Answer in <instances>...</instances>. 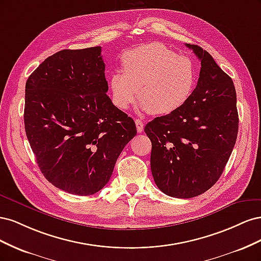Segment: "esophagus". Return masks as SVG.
<instances>
[{
	"label": "esophagus",
	"mask_w": 261,
	"mask_h": 261,
	"mask_svg": "<svg viewBox=\"0 0 261 261\" xmlns=\"http://www.w3.org/2000/svg\"><path fill=\"white\" fill-rule=\"evenodd\" d=\"M135 123H136L137 132H138V133H143V132H144V123H143V121L139 120V118H136Z\"/></svg>",
	"instance_id": "1"
}]
</instances>
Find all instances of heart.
<instances>
[{
  "instance_id": "heart-1",
  "label": "heart",
  "mask_w": 261,
  "mask_h": 261,
  "mask_svg": "<svg viewBox=\"0 0 261 261\" xmlns=\"http://www.w3.org/2000/svg\"><path fill=\"white\" fill-rule=\"evenodd\" d=\"M123 72L110 77L113 105L127 110L139 100L145 110L165 115L183 107L197 83V66L188 57L178 55L159 42L139 45L122 55Z\"/></svg>"
}]
</instances>
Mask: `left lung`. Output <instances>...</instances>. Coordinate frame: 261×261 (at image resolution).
<instances>
[{
  "label": "left lung",
  "mask_w": 261,
  "mask_h": 261,
  "mask_svg": "<svg viewBox=\"0 0 261 261\" xmlns=\"http://www.w3.org/2000/svg\"><path fill=\"white\" fill-rule=\"evenodd\" d=\"M200 60L196 88L186 103L149 122L151 173L161 192L193 198L217 183L235 146L239 132L236 91L232 78L211 55L196 44Z\"/></svg>",
  "instance_id": "obj_1"
}]
</instances>
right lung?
<instances>
[{"label":"right lung","mask_w":261,"mask_h":261,"mask_svg":"<svg viewBox=\"0 0 261 261\" xmlns=\"http://www.w3.org/2000/svg\"><path fill=\"white\" fill-rule=\"evenodd\" d=\"M101 46L62 50L26 82L23 122L44 177L73 195L98 193L111 177L135 122L107 94Z\"/></svg>","instance_id":"obj_1"}]
</instances>
